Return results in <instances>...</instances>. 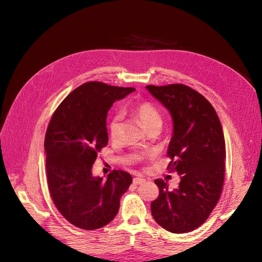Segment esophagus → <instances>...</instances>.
<instances>
[{
    "label": "esophagus",
    "mask_w": 262,
    "mask_h": 262,
    "mask_svg": "<svg viewBox=\"0 0 262 262\" xmlns=\"http://www.w3.org/2000/svg\"><path fill=\"white\" fill-rule=\"evenodd\" d=\"M145 182V180H143V178H140V177H135L133 180V184L134 185H141Z\"/></svg>",
    "instance_id": "34e87169"
}]
</instances>
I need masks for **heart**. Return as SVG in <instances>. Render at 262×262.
I'll return each mask as SVG.
<instances>
[{"label":"heart","instance_id":"1","mask_svg":"<svg viewBox=\"0 0 262 262\" xmlns=\"http://www.w3.org/2000/svg\"><path fill=\"white\" fill-rule=\"evenodd\" d=\"M135 116L139 119L142 126L148 133L153 129H160L162 125V118L158 109L149 103H141L137 105L134 109ZM122 114H116L112 120L109 121L108 124V130L109 135L113 139H117L121 128H122Z\"/></svg>","mask_w":262,"mask_h":262}]
</instances>
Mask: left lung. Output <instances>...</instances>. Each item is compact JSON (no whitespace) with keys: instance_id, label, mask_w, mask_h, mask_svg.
Returning a JSON list of instances; mask_svg holds the SVG:
<instances>
[{"instance_id":"8db88e82","label":"left lung","mask_w":262,"mask_h":262,"mask_svg":"<svg viewBox=\"0 0 262 262\" xmlns=\"http://www.w3.org/2000/svg\"><path fill=\"white\" fill-rule=\"evenodd\" d=\"M146 89L172 117L169 169L181 177L173 190L167 182L155 181L159 195L150 211L166 230L189 232L208 219L221 195L226 155L221 123L212 105L188 86L148 85Z\"/></svg>"}]
</instances>
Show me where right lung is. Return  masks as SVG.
Returning a JSON list of instances; mask_svg holds the SVG:
<instances>
[{"mask_svg": "<svg viewBox=\"0 0 262 262\" xmlns=\"http://www.w3.org/2000/svg\"><path fill=\"white\" fill-rule=\"evenodd\" d=\"M134 91L86 82L67 96L49 123L45 150L50 193L64 219L81 229H98L112 222L133 182L132 175L121 170L103 180L92 175V166L108 143V110Z\"/></svg>", "mask_w": 262, "mask_h": 262, "instance_id": "obj_1", "label": "right lung"}]
</instances>
